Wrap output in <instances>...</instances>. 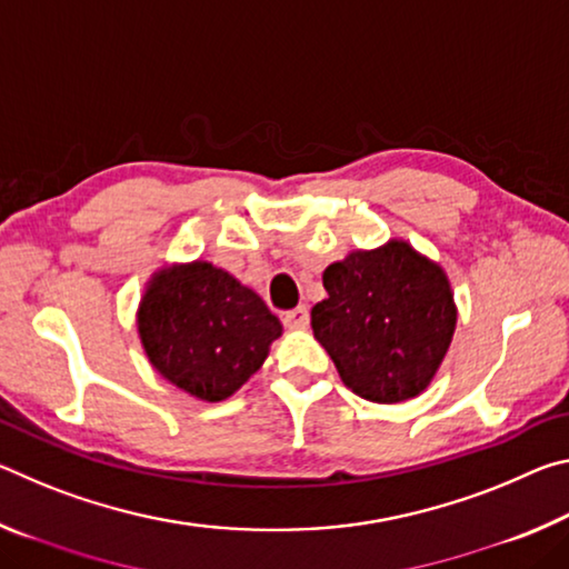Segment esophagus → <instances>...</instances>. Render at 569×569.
I'll list each match as a JSON object with an SVG mask.
<instances>
[{
  "label": "esophagus",
  "mask_w": 569,
  "mask_h": 569,
  "mask_svg": "<svg viewBox=\"0 0 569 569\" xmlns=\"http://www.w3.org/2000/svg\"><path fill=\"white\" fill-rule=\"evenodd\" d=\"M283 323L288 329H306L308 326V308L306 306H298L293 311L283 313Z\"/></svg>",
  "instance_id": "1"
}]
</instances>
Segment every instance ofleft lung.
<instances>
[{"mask_svg":"<svg viewBox=\"0 0 569 569\" xmlns=\"http://www.w3.org/2000/svg\"><path fill=\"white\" fill-rule=\"evenodd\" d=\"M313 336L356 397L399 403L435 379L457 326L449 278L403 240L353 250L323 271Z\"/></svg>","mask_w":569,"mask_h":569,"instance_id":"8db88e82","label":"left lung"}]
</instances>
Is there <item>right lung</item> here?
<instances>
[{"label": "right lung", "mask_w": 569, "mask_h": 569, "mask_svg": "<svg viewBox=\"0 0 569 569\" xmlns=\"http://www.w3.org/2000/svg\"><path fill=\"white\" fill-rule=\"evenodd\" d=\"M138 331L160 377L200 401H223L261 369L283 326L223 268L192 261L152 276Z\"/></svg>", "instance_id": "right-lung-1"}]
</instances>
